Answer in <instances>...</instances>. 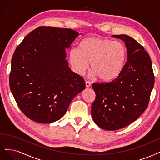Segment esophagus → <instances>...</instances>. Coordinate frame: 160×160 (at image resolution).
<instances>
[{
    "mask_svg": "<svg viewBox=\"0 0 160 160\" xmlns=\"http://www.w3.org/2000/svg\"><path fill=\"white\" fill-rule=\"evenodd\" d=\"M85 83H86V86L87 87V88H88V87H90V86H91V84H90V82H89V81H86L85 82Z\"/></svg>",
    "mask_w": 160,
    "mask_h": 160,
    "instance_id": "esophagus-1",
    "label": "esophagus"
}]
</instances>
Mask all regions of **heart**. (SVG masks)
I'll list each match as a JSON object with an SVG mask.
<instances>
[{
	"label": "heart",
	"mask_w": 160,
	"mask_h": 160,
	"mask_svg": "<svg viewBox=\"0 0 160 160\" xmlns=\"http://www.w3.org/2000/svg\"><path fill=\"white\" fill-rule=\"evenodd\" d=\"M68 59L72 70L78 75L85 72L90 61L91 74L107 81L120 72L126 59V49L119 41L90 37L82 40L79 48L71 47Z\"/></svg>",
	"instance_id": "obj_1"
}]
</instances>
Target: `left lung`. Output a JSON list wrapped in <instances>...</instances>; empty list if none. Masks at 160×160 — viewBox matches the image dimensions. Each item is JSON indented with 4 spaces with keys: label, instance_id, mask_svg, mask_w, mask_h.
I'll list each match as a JSON object with an SVG mask.
<instances>
[{
    "label": "left lung",
    "instance_id": "1",
    "mask_svg": "<svg viewBox=\"0 0 160 160\" xmlns=\"http://www.w3.org/2000/svg\"><path fill=\"white\" fill-rule=\"evenodd\" d=\"M112 37L124 42L128 59L114 80L92 84L96 99L92 116L106 130H119L137 120L148 108L154 85L152 61L143 46L126 34Z\"/></svg>",
    "mask_w": 160,
    "mask_h": 160
}]
</instances>
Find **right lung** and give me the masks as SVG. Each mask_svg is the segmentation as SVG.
<instances>
[{"label":"right lung","instance_id":"obj_1","mask_svg":"<svg viewBox=\"0 0 160 160\" xmlns=\"http://www.w3.org/2000/svg\"><path fill=\"white\" fill-rule=\"evenodd\" d=\"M79 33L70 28L40 27L15 50L9 84L24 114L34 122L60 120L74 98L86 88L66 60V49Z\"/></svg>","mask_w":160,"mask_h":160}]
</instances>
